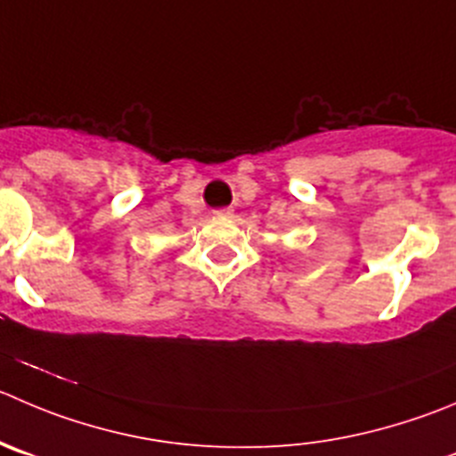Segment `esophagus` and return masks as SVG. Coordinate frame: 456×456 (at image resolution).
Instances as JSON below:
<instances>
[{
    "label": "esophagus",
    "instance_id": "1",
    "mask_svg": "<svg viewBox=\"0 0 456 456\" xmlns=\"http://www.w3.org/2000/svg\"><path fill=\"white\" fill-rule=\"evenodd\" d=\"M212 215L221 216V219H228V216H232V210H231V208H221V210H215Z\"/></svg>",
    "mask_w": 456,
    "mask_h": 456
}]
</instances>
